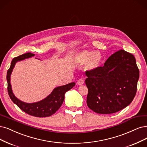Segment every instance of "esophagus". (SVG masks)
<instances>
[{"label": "esophagus", "instance_id": "obj_1", "mask_svg": "<svg viewBox=\"0 0 147 147\" xmlns=\"http://www.w3.org/2000/svg\"><path fill=\"white\" fill-rule=\"evenodd\" d=\"M84 80L82 79V78L79 79V80H78V82H77V83H78V84H79V85H82V84H84Z\"/></svg>", "mask_w": 147, "mask_h": 147}]
</instances>
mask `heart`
Instances as JSON below:
<instances>
[{
  "instance_id": "heart-1",
  "label": "heart",
  "mask_w": 147,
  "mask_h": 147,
  "mask_svg": "<svg viewBox=\"0 0 147 147\" xmlns=\"http://www.w3.org/2000/svg\"><path fill=\"white\" fill-rule=\"evenodd\" d=\"M102 55L98 52H94L90 50H84L80 52L76 57L77 61L80 64L86 63V69L93 70L97 69L102 61Z\"/></svg>"
}]
</instances>
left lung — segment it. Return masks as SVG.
<instances>
[{
  "label": "left lung",
  "mask_w": 147,
  "mask_h": 147,
  "mask_svg": "<svg viewBox=\"0 0 147 147\" xmlns=\"http://www.w3.org/2000/svg\"><path fill=\"white\" fill-rule=\"evenodd\" d=\"M86 75V102L95 113L118 112L128 106L135 97L139 70L134 57L124 50L115 52L103 66L88 71Z\"/></svg>",
  "instance_id": "8db88e82"
}]
</instances>
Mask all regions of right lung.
I'll list each match as a JSON object with an SVG mask.
<instances>
[{"mask_svg": "<svg viewBox=\"0 0 147 147\" xmlns=\"http://www.w3.org/2000/svg\"><path fill=\"white\" fill-rule=\"evenodd\" d=\"M34 55L33 53L28 52L22 54L13 59L11 66L8 70L7 74L8 92L10 98L13 101V103L16 104L25 113L38 117H49V116L55 114L59 109L63 103L65 93L70 89H72L75 85V83L74 82L70 83L66 85L55 88L47 97L37 103L29 104L24 103L18 100L14 95L12 92L11 84H10V75H11L14 65L17 61L33 57Z\"/></svg>", "mask_w": 147, "mask_h": 147, "instance_id": "add662e5", "label": "right lung"}]
</instances>
